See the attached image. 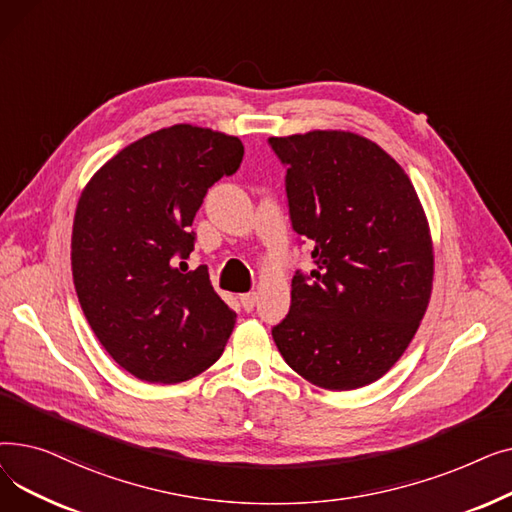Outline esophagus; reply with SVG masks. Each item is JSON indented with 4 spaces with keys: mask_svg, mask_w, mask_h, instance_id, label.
I'll list each match as a JSON object with an SVG mask.
<instances>
[{
    "mask_svg": "<svg viewBox=\"0 0 512 512\" xmlns=\"http://www.w3.org/2000/svg\"><path fill=\"white\" fill-rule=\"evenodd\" d=\"M255 301H257L255 292L240 294V305H242V309H245V311H253L255 309Z\"/></svg>",
    "mask_w": 512,
    "mask_h": 512,
    "instance_id": "1",
    "label": "esophagus"
}]
</instances>
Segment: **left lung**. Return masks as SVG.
I'll return each mask as SVG.
<instances>
[{"label": "left lung", "instance_id": "obj_1", "mask_svg": "<svg viewBox=\"0 0 512 512\" xmlns=\"http://www.w3.org/2000/svg\"><path fill=\"white\" fill-rule=\"evenodd\" d=\"M267 145L286 168L290 224L313 259L309 274L292 276L274 342L315 386H367L405 353L432 292V238L415 188L384 149L353 132Z\"/></svg>", "mask_w": 512, "mask_h": 512}]
</instances>
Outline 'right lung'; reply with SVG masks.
Segmentation results:
<instances>
[{
	"label": "right lung",
	"mask_w": 512,
	"mask_h": 512,
	"mask_svg": "<svg viewBox=\"0 0 512 512\" xmlns=\"http://www.w3.org/2000/svg\"><path fill=\"white\" fill-rule=\"evenodd\" d=\"M236 137L176 124L124 147L91 178L72 228L80 307L110 357L153 384L191 380L220 359L236 313L207 267L186 270L209 188L232 176Z\"/></svg>",
	"instance_id": "obj_1"
}]
</instances>
